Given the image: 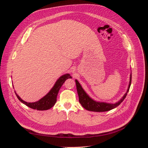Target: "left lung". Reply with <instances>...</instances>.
Returning <instances> with one entry per match:
<instances>
[{"mask_svg": "<svg viewBox=\"0 0 148 148\" xmlns=\"http://www.w3.org/2000/svg\"><path fill=\"white\" fill-rule=\"evenodd\" d=\"M75 82L76 85H77V92L79 97V102L85 109L93 112H106L115 108L116 107H117L119 105H120V103H122L123 101L125 99V98L126 97L132 83V75H130V81L127 92L125 94V95L123 96L122 99H121L119 102H116L115 104H109V103L106 102H99L92 100L91 98L89 97L87 94L85 92V91L83 90L82 87L81 86V85H80V84L77 79L75 80Z\"/></svg>", "mask_w": 148, "mask_h": 148, "instance_id": "8db88e82", "label": "left lung"}]
</instances>
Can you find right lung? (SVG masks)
Instances as JSON below:
<instances>
[{
    "label": "right lung",
    "mask_w": 148,
    "mask_h": 148,
    "mask_svg": "<svg viewBox=\"0 0 148 148\" xmlns=\"http://www.w3.org/2000/svg\"><path fill=\"white\" fill-rule=\"evenodd\" d=\"M71 78V76L69 74H65L60 77L59 79H58L57 82L54 84V86L51 89V90L48 92V94L43 97L42 99L39 101L35 102H27L22 100L20 96L15 92V95L18 100H20L22 103L30 107L31 109H36L38 110H48L52 107L57 101V96L58 95L61 86L62 84L64 83L66 81V79L68 78Z\"/></svg>",
    "instance_id": "obj_1"
}]
</instances>
